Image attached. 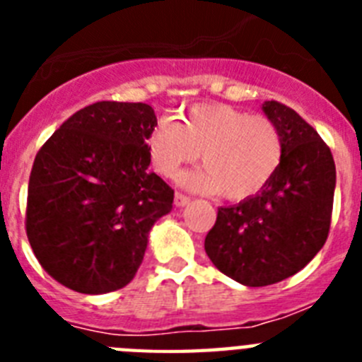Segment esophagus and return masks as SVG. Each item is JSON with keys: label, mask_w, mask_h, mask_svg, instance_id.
<instances>
[{"label": "esophagus", "mask_w": 362, "mask_h": 362, "mask_svg": "<svg viewBox=\"0 0 362 362\" xmlns=\"http://www.w3.org/2000/svg\"><path fill=\"white\" fill-rule=\"evenodd\" d=\"M190 203V197L188 196H185V194H175V197H174V204L175 206H177V209H183V206H187V204Z\"/></svg>", "instance_id": "1"}]
</instances>
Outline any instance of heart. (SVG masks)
I'll use <instances>...</instances> for the list:
<instances>
[{
	"label": "heart",
	"instance_id": "1",
	"mask_svg": "<svg viewBox=\"0 0 362 362\" xmlns=\"http://www.w3.org/2000/svg\"><path fill=\"white\" fill-rule=\"evenodd\" d=\"M153 168L170 177L201 153L203 168L179 175L190 190L243 201L263 190L279 168L283 141L264 116L223 103L196 105L183 121L161 119L148 137Z\"/></svg>",
	"mask_w": 362,
	"mask_h": 362
}]
</instances>
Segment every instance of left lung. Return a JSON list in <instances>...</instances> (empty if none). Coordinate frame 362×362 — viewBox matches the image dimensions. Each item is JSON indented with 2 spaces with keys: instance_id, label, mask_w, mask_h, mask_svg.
<instances>
[{
  "instance_id": "obj_1",
  "label": "left lung",
  "mask_w": 362,
  "mask_h": 362,
  "mask_svg": "<svg viewBox=\"0 0 362 362\" xmlns=\"http://www.w3.org/2000/svg\"><path fill=\"white\" fill-rule=\"evenodd\" d=\"M283 156L274 177L255 196L221 206L204 239L214 267L245 286H268L293 276L328 238L335 163L321 136L292 108L264 101Z\"/></svg>"
}]
</instances>
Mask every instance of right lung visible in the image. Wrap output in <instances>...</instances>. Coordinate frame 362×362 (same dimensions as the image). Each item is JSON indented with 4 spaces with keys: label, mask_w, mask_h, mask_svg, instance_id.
<instances>
[{
    "label": "right lung",
    "mask_w": 362,
    "mask_h": 362,
    "mask_svg": "<svg viewBox=\"0 0 362 362\" xmlns=\"http://www.w3.org/2000/svg\"><path fill=\"white\" fill-rule=\"evenodd\" d=\"M158 117L146 103L99 101L69 117L34 159L27 238L41 267L70 290H119L141 267L174 190L148 170Z\"/></svg>",
    "instance_id": "obj_1"
}]
</instances>
